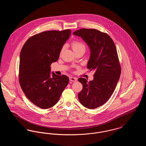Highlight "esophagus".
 Returning a JSON list of instances; mask_svg holds the SVG:
<instances>
[{
    "label": "esophagus",
    "mask_w": 146,
    "mask_h": 146,
    "mask_svg": "<svg viewBox=\"0 0 146 146\" xmlns=\"http://www.w3.org/2000/svg\"><path fill=\"white\" fill-rule=\"evenodd\" d=\"M70 81H71V82H76V80H77V78H75V77H70Z\"/></svg>",
    "instance_id": "34e87169"
}]
</instances>
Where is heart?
<instances>
[{
	"label": "heart",
	"instance_id": "1",
	"mask_svg": "<svg viewBox=\"0 0 146 146\" xmlns=\"http://www.w3.org/2000/svg\"><path fill=\"white\" fill-rule=\"evenodd\" d=\"M72 46L73 50H76L78 49H80V48H85V46L82 42H78V41H74L72 43ZM64 48V46H63L62 49H61V51H62L63 50Z\"/></svg>",
	"mask_w": 146,
	"mask_h": 146
}]
</instances>
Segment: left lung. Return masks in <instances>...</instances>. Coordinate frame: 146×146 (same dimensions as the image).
<instances>
[{
	"label": "left lung",
	"mask_w": 146,
	"mask_h": 146,
	"mask_svg": "<svg viewBox=\"0 0 146 146\" xmlns=\"http://www.w3.org/2000/svg\"><path fill=\"white\" fill-rule=\"evenodd\" d=\"M73 35L81 37L90 51L87 68L94 70V79L90 82L83 78L78 80L83 89L78 98L83 106L95 109L104 104L111 96L121 74L117 51L111 38L95 29L82 28Z\"/></svg>",
	"instance_id": "8db88e82"
}]
</instances>
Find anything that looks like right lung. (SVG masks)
<instances>
[{"mask_svg":"<svg viewBox=\"0 0 146 146\" xmlns=\"http://www.w3.org/2000/svg\"><path fill=\"white\" fill-rule=\"evenodd\" d=\"M70 29L49 31L29 38L21 49L19 81L26 97L42 109L55 105L69 83L68 77L51 73L63 45L70 38Z\"/></svg>","mask_w":146,"mask_h":146,"instance_id":"add662e5","label":"right lung"}]
</instances>
